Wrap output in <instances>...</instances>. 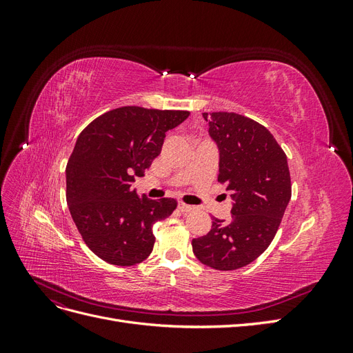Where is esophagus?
<instances>
[{
  "instance_id": "34e87169",
  "label": "esophagus",
  "mask_w": 353,
  "mask_h": 353,
  "mask_svg": "<svg viewBox=\"0 0 353 353\" xmlns=\"http://www.w3.org/2000/svg\"><path fill=\"white\" fill-rule=\"evenodd\" d=\"M178 209L183 212V213H190V212L194 210V206H190V205H185V203H183V201H179L178 203Z\"/></svg>"
}]
</instances>
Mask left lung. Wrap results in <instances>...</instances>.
<instances>
[{
  "instance_id": "8db88e82",
  "label": "left lung",
  "mask_w": 353,
  "mask_h": 353,
  "mask_svg": "<svg viewBox=\"0 0 353 353\" xmlns=\"http://www.w3.org/2000/svg\"><path fill=\"white\" fill-rule=\"evenodd\" d=\"M209 134L219 147L218 183L234 199L232 215L230 222L213 218L210 231L191 245L201 263L232 271L259 258L274 240L292 197L290 170L274 135L250 117L210 113Z\"/></svg>"
}]
</instances>
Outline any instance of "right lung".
Here are the masks:
<instances>
[{
	"label": "right lung",
	"mask_w": 353,
	"mask_h": 353,
	"mask_svg": "<svg viewBox=\"0 0 353 353\" xmlns=\"http://www.w3.org/2000/svg\"><path fill=\"white\" fill-rule=\"evenodd\" d=\"M190 112L140 105L117 108L79 134L66 166V200L72 219L90 250L117 266L150 256L153 225L176 209L175 199L148 200L132 190L160 154L169 130Z\"/></svg>",
	"instance_id": "1"
}]
</instances>
